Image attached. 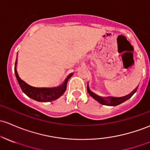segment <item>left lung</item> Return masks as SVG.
Returning <instances> with one entry per match:
<instances>
[{
	"mask_svg": "<svg viewBox=\"0 0 150 150\" xmlns=\"http://www.w3.org/2000/svg\"><path fill=\"white\" fill-rule=\"evenodd\" d=\"M137 89V88H136V89H135L132 93H131L129 95H128V96H124V97H121V98L107 97V99H102V98H101L100 96H97V95H96L93 92H91V91L89 90V88H88V86H87V91H88V94L91 95V96L95 99V100L99 101V103H101V104H103V105L111 106V107L117 106V105H119V104H122V103L125 102V101H127V99H129V98H131L132 96V95L134 94L135 92H136Z\"/></svg>",
	"mask_w": 150,
	"mask_h": 150,
	"instance_id": "obj_1",
	"label": "left lung"
}]
</instances>
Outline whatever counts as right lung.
<instances>
[{"instance_id": "1", "label": "right lung", "mask_w": 150, "mask_h": 150, "mask_svg": "<svg viewBox=\"0 0 150 150\" xmlns=\"http://www.w3.org/2000/svg\"><path fill=\"white\" fill-rule=\"evenodd\" d=\"M17 59L15 63V74L16 76L21 88L22 91L23 93H25L28 97L33 100L39 101V102H49V101H54L57 99L58 98L60 97L62 95L64 94L67 89V84L68 82L69 79L72 76V74H71L67 78V79L64 81V84L62 85L59 87L52 88H35L33 86H30L28 84H27L25 82L22 81L20 77L18 76L17 73L16 66Z\"/></svg>"}]
</instances>
